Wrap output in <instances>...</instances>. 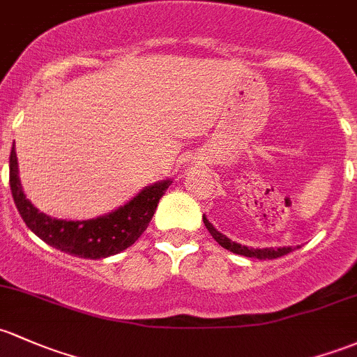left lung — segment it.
Wrapping results in <instances>:
<instances>
[{"label":"left lung","instance_id":"left-lung-1","mask_svg":"<svg viewBox=\"0 0 357 357\" xmlns=\"http://www.w3.org/2000/svg\"><path fill=\"white\" fill-rule=\"evenodd\" d=\"M204 224H205V227L208 229L210 234H212V238L215 239V241L219 243L220 246L226 248V250H229V251H232V253L243 255V257H248V258H258V260H273V258L284 257V255L291 253V251L296 250V248H292V246H282V248H250V246H245V245H239V243L231 241V239H229L227 236L220 234V232L217 231V229L208 222L207 217H205V215H204Z\"/></svg>","mask_w":357,"mask_h":357}]
</instances>
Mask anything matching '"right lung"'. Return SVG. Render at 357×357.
Masks as SVG:
<instances>
[{
  "label": "right lung",
  "mask_w": 357,
  "mask_h": 357,
  "mask_svg": "<svg viewBox=\"0 0 357 357\" xmlns=\"http://www.w3.org/2000/svg\"><path fill=\"white\" fill-rule=\"evenodd\" d=\"M15 144V142H13ZM171 179L147 186L114 212L89 220L52 219L39 212L22 190L15 145L10 153V188L24 222L44 243L78 258L99 260L126 250L137 241L152 220L157 204L171 185Z\"/></svg>",
  "instance_id": "add662e5"
}]
</instances>
